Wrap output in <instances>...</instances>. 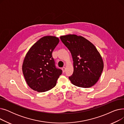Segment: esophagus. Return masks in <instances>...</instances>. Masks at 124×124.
<instances>
[{"label":"esophagus","mask_w":124,"mask_h":124,"mask_svg":"<svg viewBox=\"0 0 124 124\" xmlns=\"http://www.w3.org/2000/svg\"><path fill=\"white\" fill-rule=\"evenodd\" d=\"M62 70L63 72L64 73L65 71V70H66V68H65V67H63V68H62Z\"/></svg>","instance_id":"1"}]
</instances>
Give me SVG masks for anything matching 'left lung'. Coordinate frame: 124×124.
<instances>
[{
	"mask_svg": "<svg viewBox=\"0 0 124 124\" xmlns=\"http://www.w3.org/2000/svg\"><path fill=\"white\" fill-rule=\"evenodd\" d=\"M69 49L73 61V73L69 79L73 85L83 88L93 86L99 80L103 69L101 56L95 47L82 36H61Z\"/></svg>",
	"mask_w": 124,
	"mask_h": 124,
	"instance_id": "left-lung-1",
	"label": "left lung"
}]
</instances>
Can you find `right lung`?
<instances>
[{
  "mask_svg": "<svg viewBox=\"0 0 124 124\" xmlns=\"http://www.w3.org/2000/svg\"><path fill=\"white\" fill-rule=\"evenodd\" d=\"M59 42L55 36H45L32 46L26 54L22 70L29 86L42 93L53 88L62 71L55 66L52 52Z\"/></svg>",
  "mask_w": 124,
  "mask_h": 124,
  "instance_id": "obj_1",
  "label": "right lung"
}]
</instances>
